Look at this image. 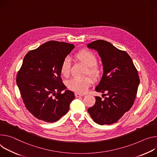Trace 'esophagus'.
Wrapping results in <instances>:
<instances>
[{
	"instance_id": "esophagus-1",
	"label": "esophagus",
	"mask_w": 157,
	"mask_h": 157,
	"mask_svg": "<svg viewBox=\"0 0 157 157\" xmlns=\"http://www.w3.org/2000/svg\"><path fill=\"white\" fill-rule=\"evenodd\" d=\"M75 97H82L83 96V95H82V94H78V93H75Z\"/></svg>"
}]
</instances>
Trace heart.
Listing matches in <instances>:
<instances>
[{
	"instance_id": "b5f03b06",
	"label": "heart",
	"mask_w": 157,
	"mask_h": 157,
	"mask_svg": "<svg viewBox=\"0 0 157 157\" xmlns=\"http://www.w3.org/2000/svg\"><path fill=\"white\" fill-rule=\"evenodd\" d=\"M75 58L80 62L88 67L86 74H89L94 78H97L100 75V69L97 65V58L94 52L88 50H83L75 54ZM71 71V61L69 59H64L60 65L61 74L67 77L70 74ZM92 83V80L89 77L78 78H74L69 80L67 82L68 88L78 94H84L87 91Z\"/></svg>"
}]
</instances>
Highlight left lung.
Wrapping results in <instances>:
<instances>
[{
  "instance_id": "1",
  "label": "left lung",
  "mask_w": 157,
  "mask_h": 157,
  "mask_svg": "<svg viewBox=\"0 0 157 157\" xmlns=\"http://www.w3.org/2000/svg\"><path fill=\"white\" fill-rule=\"evenodd\" d=\"M98 51L101 58L103 74L95 88L96 92L107 97H95V105L88 112L95 123L113 124L128 112L135 101L140 83L138 71L130 56L125 51L110 42L98 40L88 44Z\"/></svg>"
}]
</instances>
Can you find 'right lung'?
Segmentation results:
<instances>
[{
  "mask_svg": "<svg viewBox=\"0 0 157 157\" xmlns=\"http://www.w3.org/2000/svg\"><path fill=\"white\" fill-rule=\"evenodd\" d=\"M73 44L51 40L25 55L16 82L27 110L36 118L52 123L65 115L75 98L60 77V65Z\"/></svg>",
  "mask_w": 157,
  "mask_h": 157,
  "instance_id": "1",
  "label": "right lung"
}]
</instances>
